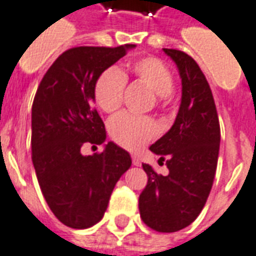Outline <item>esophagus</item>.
<instances>
[{"instance_id": "esophagus-1", "label": "esophagus", "mask_w": 256, "mask_h": 256, "mask_svg": "<svg viewBox=\"0 0 256 256\" xmlns=\"http://www.w3.org/2000/svg\"><path fill=\"white\" fill-rule=\"evenodd\" d=\"M132 160H133L134 166H141V159H140L138 156H132Z\"/></svg>"}]
</instances>
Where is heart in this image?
<instances>
[{"label":"heart","instance_id":"obj_1","mask_svg":"<svg viewBox=\"0 0 256 256\" xmlns=\"http://www.w3.org/2000/svg\"><path fill=\"white\" fill-rule=\"evenodd\" d=\"M136 80L156 94L158 102L166 100L172 92V71L155 58H140L130 64ZM126 78L118 68L112 67L101 74L94 86V100L104 112H115L122 106ZM110 134L118 144L130 150H138L145 142L156 137L158 128L154 120L132 114H119L110 122Z\"/></svg>","mask_w":256,"mask_h":256}]
</instances>
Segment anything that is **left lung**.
<instances>
[{"instance_id": "left-lung-1", "label": "left lung", "mask_w": 256, "mask_h": 256, "mask_svg": "<svg viewBox=\"0 0 256 256\" xmlns=\"http://www.w3.org/2000/svg\"><path fill=\"white\" fill-rule=\"evenodd\" d=\"M178 68L182 96L176 122L150 146L159 162H166L167 176L142 164L148 184L138 198L140 215L146 226L162 233L186 228L196 220L212 188L220 128L214 97L207 79L189 54L163 49Z\"/></svg>"}]
</instances>
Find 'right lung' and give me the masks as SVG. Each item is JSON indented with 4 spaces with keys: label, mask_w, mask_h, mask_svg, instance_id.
<instances>
[{
    "label": "right lung",
    "mask_w": 256,
    "mask_h": 256,
    "mask_svg": "<svg viewBox=\"0 0 256 256\" xmlns=\"http://www.w3.org/2000/svg\"><path fill=\"white\" fill-rule=\"evenodd\" d=\"M133 48L68 49L44 75L34 97L31 150L38 184L56 218L72 229L101 220L115 185L132 166L128 150L112 141L94 155L84 156L80 148L106 141L93 106L96 82Z\"/></svg>",
    "instance_id": "right-lung-1"
}]
</instances>
